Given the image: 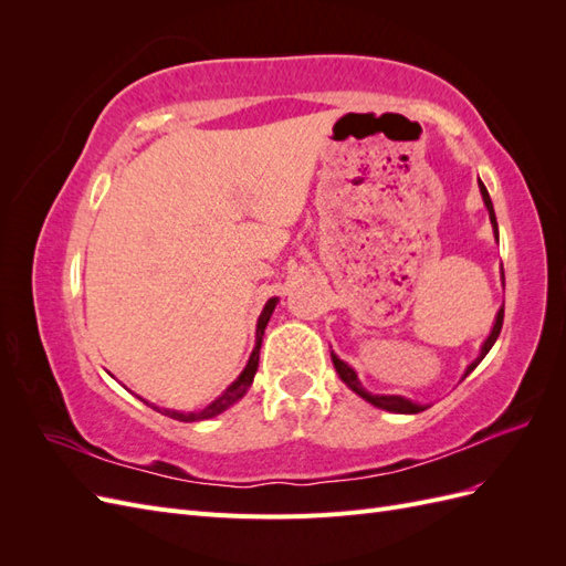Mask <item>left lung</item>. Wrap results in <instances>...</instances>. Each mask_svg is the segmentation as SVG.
<instances>
[{
	"mask_svg": "<svg viewBox=\"0 0 566 566\" xmlns=\"http://www.w3.org/2000/svg\"><path fill=\"white\" fill-rule=\"evenodd\" d=\"M479 193H482V200H484V205H486L491 227H493V235H495V241H499V221H495L493 202H491V198H489V191H486V186L482 184V179H479ZM501 328H503V306L499 310V314H495L493 328H491L489 337L484 339L482 352H479V356L465 368V375H462V378H468V375H470L479 364H482V358H484V356L489 354V349L495 345V339H499ZM331 358H333V366H335V370H337V375H339V380L345 382L352 391H356L358 397L366 399L368 403H373L375 408L389 410V413H406V416H413V413H420V410H424V408H430L427 403H418V401H410V399H406V397H399V394H370V391L361 385V380H358L356 370H354L349 364L342 361V358H339L337 354H333V352H331Z\"/></svg>",
	"mask_w": 566,
	"mask_h": 566,
	"instance_id": "obj_1",
	"label": "left lung"
}]
</instances>
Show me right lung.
Instances as JSON below:
<instances>
[{
  "label": "right lung",
  "instance_id": "right-lung-1",
  "mask_svg": "<svg viewBox=\"0 0 566 566\" xmlns=\"http://www.w3.org/2000/svg\"><path fill=\"white\" fill-rule=\"evenodd\" d=\"M276 304H279V297H271L266 304H264V310H262V314H260V318H256V331H254V349H252V354H250V358H248V364H245V368H243V373L238 375V378L219 394V397L212 401V403H208L205 406L202 410H175V408H160V406H156V403H150V401H146V399H142V397H134L136 399H142L146 406H150L153 410H158V413H163V416H167V418H172V420H179V422H196V420H210V418H214V416H219V413H224L227 408H231L235 401H241L245 394H248V389H250V385H252V380H254V373H256V366H260V347H262V337H264V328H266V323H269V318H271V314H273V310H276ZM125 387V385H123ZM127 389V387H125Z\"/></svg>",
  "mask_w": 566,
  "mask_h": 566
}]
</instances>
